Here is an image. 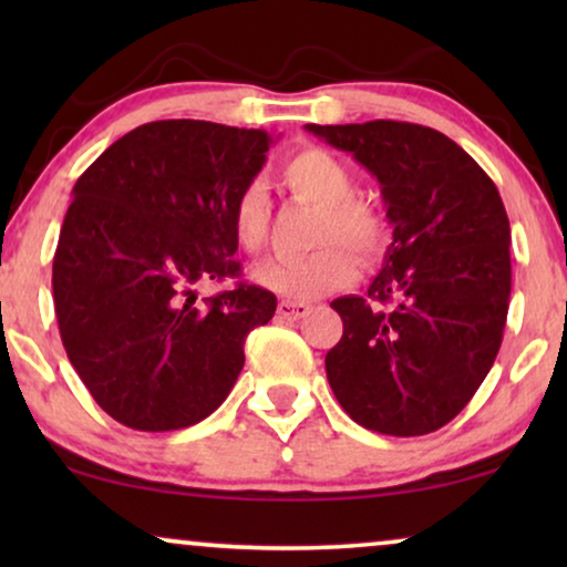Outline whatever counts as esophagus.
<instances>
[{
    "label": "esophagus",
    "mask_w": 567,
    "mask_h": 567,
    "mask_svg": "<svg viewBox=\"0 0 567 567\" xmlns=\"http://www.w3.org/2000/svg\"><path fill=\"white\" fill-rule=\"evenodd\" d=\"M309 309H312V305H307V301H289V299L278 301V317L289 322L301 320V317L309 315Z\"/></svg>",
    "instance_id": "esophagus-1"
}]
</instances>
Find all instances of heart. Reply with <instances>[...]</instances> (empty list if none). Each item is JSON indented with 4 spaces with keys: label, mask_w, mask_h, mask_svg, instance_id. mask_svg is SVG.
Masks as SVG:
<instances>
[{
    "label": "heart",
    "mask_w": 567,
    "mask_h": 567,
    "mask_svg": "<svg viewBox=\"0 0 567 567\" xmlns=\"http://www.w3.org/2000/svg\"><path fill=\"white\" fill-rule=\"evenodd\" d=\"M286 190L320 208L315 221L317 250L299 258H270L252 268V281L289 301H312L353 281L355 262L377 258L386 245V219L369 200L355 198L351 167L320 146H305L281 165ZM270 221L268 190L260 181L245 183L229 208L231 237L239 250L258 252L266 245Z\"/></svg>",
    "instance_id": "1"
}]
</instances>
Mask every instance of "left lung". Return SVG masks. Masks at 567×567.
I'll use <instances>...</instances> for the list:
<instances>
[{
	"label": "left lung",
	"mask_w": 567,
	"mask_h": 567,
	"mask_svg": "<svg viewBox=\"0 0 567 567\" xmlns=\"http://www.w3.org/2000/svg\"><path fill=\"white\" fill-rule=\"evenodd\" d=\"M382 185L392 245L367 297L332 309L343 338L324 355L336 398L363 429L423 436L467 405L498 355L511 297V227L485 169L429 126H317Z\"/></svg>",
	"instance_id": "1"
}]
</instances>
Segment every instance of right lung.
Returning a JSON list of instances; mask_svg holds the SVG:
<instances>
[{"label": "right lung", "instance_id": "add662e5", "mask_svg": "<svg viewBox=\"0 0 567 567\" xmlns=\"http://www.w3.org/2000/svg\"><path fill=\"white\" fill-rule=\"evenodd\" d=\"M274 142L258 128L154 121L76 181L53 255L59 332L97 405L128 429L212 415L245 367L247 332L274 317L260 286L196 301L198 284L239 276L229 208Z\"/></svg>", "mask_w": 567, "mask_h": 567}]
</instances>
